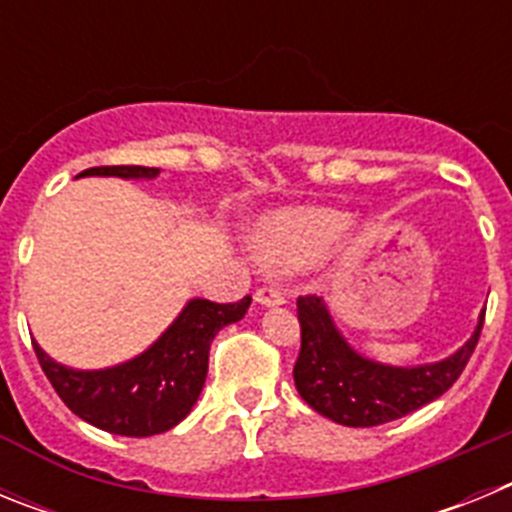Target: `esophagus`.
<instances>
[{
    "instance_id": "esophagus-1",
    "label": "esophagus",
    "mask_w": 512,
    "mask_h": 512,
    "mask_svg": "<svg viewBox=\"0 0 512 512\" xmlns=\"http://www.w3.org/2000/svg\"><path fill=\"white\" fill-rule=\"evenodd\" d=\"M253 300L259 302V305H264V307L284 305V295L279 292L277 287H259L256 292H253Z\"/></svg>"
}]
</instances>
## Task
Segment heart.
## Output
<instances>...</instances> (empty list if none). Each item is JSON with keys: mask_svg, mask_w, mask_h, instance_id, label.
Returning <instances> with one entry per match:
<instances>
[{"mask_svg": "<svg viewBox=\"0 0 512 512\" xmlns=\"http://www.w3.org/2000/svg\"><path fill=\"white\" fill-rule=\"evenodd\" d=\"M348 217L325 207H289L271 212L253 230L251 246L271 269H297L323 259L346 233Z\"/></svg>", "mask_w": 512, "mask_h": 512, "instance_id": "heart-1", "label": "heart"}]
</instances>
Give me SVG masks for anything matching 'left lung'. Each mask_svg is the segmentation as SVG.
I'll list each match as a JSON object with an SVG mask.
<instances>
[{
  "label": "left lung",
  "mask_w": 512,
  "mask_h": 512,
  "mask_svg": "<svg viewBox=\"0 0 512 512\" xmlns=\"http://www.w3.org/2000/svg\"><path fill=\"white\" fill-rule=\"evenodd\" d=\"M297 318L302 333L292 372L297 392L312 410L351 428L390 423L441 397L464 372L485 325L482 312L474 336L454 356L405 369L356 354L336 330L320 297H297Z\"/></svg>",
  "instance_id": "8db88e82"
}]
</instances>
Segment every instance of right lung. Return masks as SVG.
Wrapping results in <instances>:
<instances>
[{"label": "right lung", "instance_id": "obj_1", "mask_svg": "<svg viewBox=\"0 0 512 512\" xmlns=\"http://www.w3.org/2000/svg\"><path fill=\"white\" fill-rule=\"evenodd\" d=\"M148 166H94L79 176L153 179ZM251 297L238 302L192 300L146 354L102 372H74L33 343L45 377L63 405L81 420L115 436H156L182 423L202 392L207 356L217 330L238 323Z\"/></svg>", "mask_w": 512, "mask_h": 512}]
</instances>
